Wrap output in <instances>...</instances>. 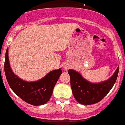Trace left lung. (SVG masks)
I'll use <instances>...</instances> for the list:
<instances>
[{"label": "left lung", "mask_w": 125, "mask_h": 125, "mask_svg": "<svg viewBox=\"0 0 125 125\" xmlns=\"http://www.w3.org/2000/svg\"><path fill=\"white\" fill-rule=\"evenodd\" d=\"M119 69V66L109 80L97 84L89 83L78 72L73 69L69 70L72 91L76 101L82 104L99 103L113 88L118 76Z\"/></svg>", "instance_id": "obj_1"}]
</instances>
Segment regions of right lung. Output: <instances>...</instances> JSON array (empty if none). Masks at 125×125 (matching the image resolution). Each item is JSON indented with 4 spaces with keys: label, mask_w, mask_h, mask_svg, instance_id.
I'll return each instance as SVG.
<instances>
[{
    "label": "right lung",
    "mask_w": 125,
    "mask_h": 125,
    "mask_svg": "<svg viewBox=\"0 0 125 125\" xmlns=\"http://www.w3.org/2000/svg\"><path fill=\"white\" fill-rule=\"evenodd\" d=\"M8 54L7 49L4 60V73L7 82L12 90L17 96L30 104L39 106L46 103L51 99L54 87L62 74L61 69L50 72L38 81H24L12 71Z\"/></svg>",
    "instance_id": "1"
}]
</instances>
